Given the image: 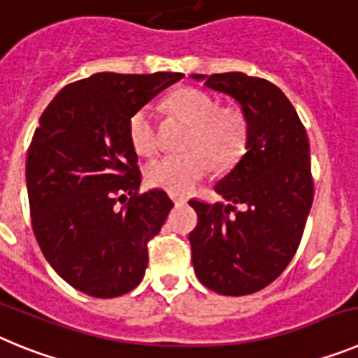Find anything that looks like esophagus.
Here are the masks:
<instances>
[{"instance_id": "esophagus-1", "label": "esophagus", "mask_w": 358, "mask_h": 358, "mask_svg": "<svg viewBox=\"0 0 358 358\" xmlns=\"http://www.w3.org/2000/svg\"><path fill=\"white\" fill-rule=\"evenodd\" d=\"M172 197V201L176 202V204H185L186 202V197H179V195H170Z\"/></svg>"}]
</instances>
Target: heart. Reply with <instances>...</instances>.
<instances>
[{"mask_svg":"<svg viewBox=\"0 0 358 358\" xmlns=\"http://www.w3.org/2000/svg\"><path fill=\"white\" fill-rule=\"evenodd\" d=\"M170 107L176 115L194 125L186 154H166L147 166V181L170 194H188L213 169L233 166L248 145V122L242 113L220 110V103L206 91L185 87L172 94ZM132 147L141 156H152L159 147L156 109L143 106L129 123ZM214 159L211 160L210 157Z\"/></svg>","mask_w":358,"mask_h":358,"instance_id":"heart-1","label":"heart"}]
</instances>
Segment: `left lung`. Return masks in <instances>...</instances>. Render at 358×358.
<instances>
[{
    "mask_svg": "<svg viewBox=\"0 0 358 358\" xmlns=\"http://www.w3.org/2000/svg\"><path fill=\"white\" fill-rule=\"evenodd\" d=\"M192 78L233 98L248 122L245 154L215 185L226 206L189 201L199 217L189 233L194 271L215 292L245 296L273 283L299 248L314 201L308 138L271 82L240 71Z\"/></svg>",
    "mask_w": 358,
    "mask_h": 358,
    "instance_id": "left-lung-1",
    "label": "left lung"
}]
</instances>
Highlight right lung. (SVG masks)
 I'll list each match as a JSON object with an SVG mask.
<instances>
[{
	"label": "right lung",
	"mask_w": 358,
	"mask_h": 358,
	"mask_svg": "<svg viewBox=\"0 0 358 358\" xmlns=\"http://www.w3.org/2000/svg\"><path fill=\"white\" fill-rule=\"evenodd\" d=\"M182 77L94 73L62 87L41 115L27 159L31 227L55 273L87 296H122L143 280L147 243L173 202L157 188L138 194L129 123Z\"/></svg>",
	"instance_id": "1"
}]
</instances>
